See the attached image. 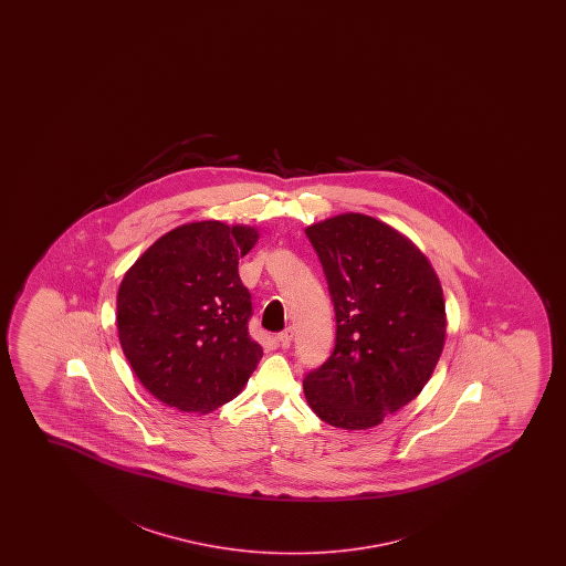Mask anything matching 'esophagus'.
<instances>
[{
    "label": "esophagus",
    "instance_id": "obj_1",
    "mask_svg": "<svg viewBox=\"0 0 566 566\" xmlns=\"http://www.w3.org/2000/svg\"><path fill=\"white\" fill-rule=\"evenodd\" d=\"M280 342V346L282 348H290V344H292V338H294V331L292 328H286V331H282V333H279V336H276Z\"/></svg>",
    "mask_w": 566,
    "mask_h": 566
}]
</instances>
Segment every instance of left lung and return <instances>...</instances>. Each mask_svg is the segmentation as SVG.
<instances>
[{"mask_svg": "<svg viewBox=\"0 0 566 566\" xmlns=\"http://www.w3.org/2000/svg\"><path fill=\"white\" fill-rule=\"evenodd\" d=\"M305 233L336 313L333 354L305 375V398L328 426H377L421 392L441 357V284L426 256L375 218L340 214Z\"/></svg>", "mask_w": 566, "mask_h": 566, "instance_id": "8db88e82", "label": "left lung"}]
</instances>
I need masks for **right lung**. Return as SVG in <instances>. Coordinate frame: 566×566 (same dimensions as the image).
Returning a JSON list of instances; mask_svg holds the SVG:
<instances>
[{
  "instance_id": "obj_1",
  "label": "right lung",
  "mask_w": 566,
  "mask_h": 566,
  "mask_svg": "<svg viewBox=\"0 0 566 566\" xmlns=\"http://www.w3.org/2000/svg\"><path fill=\"white\" fill-rule=\"evenodd\" d=\"M259 233L214 220L179 226L145 251L117 292V331L133 371L160 402L217 410L263 357L238 261Z\"/></svg>"
}]
</instances>
